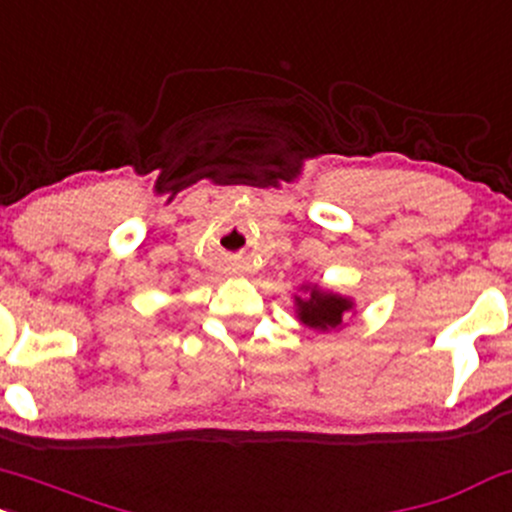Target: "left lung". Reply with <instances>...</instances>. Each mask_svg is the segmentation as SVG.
I'll list each match as a JSON object with an SVG mask.
<instances>
[{
    "instance_id": "obj_1",
    "label": "left lung",
    "mask_w": 512,
    "mask_h": 512,
    "mask_svg": "<svg viewBox=\"0 0 512 512\" xmlns=\"http://www.w3.org/2000/svg\"><path fill=\"white\" fill-rule=\"evenodd\" d=\"M301 294H294L296 318L306 328L316 333H333L345 325L350 313H355V301L350 296H342L338 291L325 289L320 284H301Z\"/></svg>"
}]
</instances>
